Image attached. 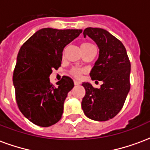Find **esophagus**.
<instances>
[{"label":"esophagus","mask_w":150,"mask_h":150,"mask_svg":"<svg viewBox=\"0 0 150 150\" xmlns=\"http://www.w3.org/2000/svg\"><path fill=\"white\" fill-rule=\"evenodd\" d=\"M74 83H75V85H79V82L77 81V80H75V81H74Z\"/></svg>","instance_id":"34e87169"}]
</instances>
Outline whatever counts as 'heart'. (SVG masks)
I'll list each match as a JSON object with an SVG mask.
<instances>
[{
    "mask_svg": "<svg viewBox=\"0 0 150 150\" xmlns=\"http://www.w3.org/2000/svg\"><path fill=\"white\" fill-rule=\"evenodd\" d=\"M92 47H95L93 46V44H91L90 42H83L82 43L81 45V49L82 51H84V50H87L88 49H91ZM70 75H72V76H74L75 78H79L80 75H82V73H83V70L80 68H78V67H73L70 70Z\"/></svg>",
    "mask_w": 150,
    "mask_h": 150,
    "instance_id": "obj_1",
    "label": "heart"
}]
</instances>
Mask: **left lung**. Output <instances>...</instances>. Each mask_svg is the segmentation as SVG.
Segmentation results:
<instances>
[{
  "mask_svg": "<svg viewBox=\"0 0 150 150\" xmlns=\"http://www.w3.org/2000/svg\"><path fill=\"white\" fill-rule=\"evenodd\" d=\"M83 35L94 40L100 49L99 59L90 76L103 84L96 88L83 83L86 94L82 108L88 118L106 121L116 116L124 106L130 90L131 64L123 43L107 30L89 27L83 30Z\"/></svg>",
  "mask_w": 150,
  "mask_h": 150,
  "instance_id": "1",
  "label": "left lung"
}]
</instances>
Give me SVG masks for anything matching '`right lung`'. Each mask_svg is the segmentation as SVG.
Returning <instances> with one entry per match:
<instances>
[{
  "label": "right lung",
  "mask_w": 150,
  "mask_h": 150,
  "mask_svg": "<svg viewBox=\"0 0 150 150\" xmlns=\"http://www.w3.org/2000/svg\"><path fill=\"white\" fill-rule=\"evenodd\" d=\"M82 31L44 28L19 50L13 75L16 102L21 112L36 125L49 127L62 118L63 104L74 82L62 76L54 86L49 76L53 69L58 70L61 66L66 46Z\"/></svg>",
  "instance_id": "obj_1"
}]
</instances>
